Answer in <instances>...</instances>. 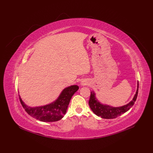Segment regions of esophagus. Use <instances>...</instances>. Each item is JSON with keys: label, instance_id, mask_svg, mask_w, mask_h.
I'll use <instances>...</instances> for the list:
<instances>
[{"label": "esophagus", "instance_id": "obj_1", "mask_svg": "<svg viewBox=\"0 0 153 153\" xmlns=\"http://www.w3.org/2000/svg\"><path fill=\"white\" fill-rule=\"evenodd\" d=\"M86 85V83L85 82H81V85Z\"/></svg>", "mask_w": 153, "mask_h": 153}]
</instances>
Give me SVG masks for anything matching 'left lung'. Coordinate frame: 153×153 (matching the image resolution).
I'll return each instance as SVG.
<instances>
[{
  "label": "left lung",
  "instance_id": "left-lung-1",
  "mask_svg": "<svg viewBox=\"0 0 153 153\" xmlns=\"http://www.w3.org/2000/svg\"><path fill=\"white\" fill-rule=\"evenodd\" d=\"M138 90V82H137V89L136 93L134 96L133 100L128 104L115 107L111 105L101 103L100 101L96 98V93L92 91H91V97L89 101V105L91 109L96 115L101 117L103 119H114L116 118L122 114L126 112L130 109L135 103L137 98Z\"/></svg>",
  "mask_w": 153,
  "mask_h": 153
}]
</instances>
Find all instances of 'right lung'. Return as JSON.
<instances>
[{"label": "right lung", "mask_w": 153, "mask_h": 153, "mask_svg": "<svg viewBox=\"0 0 153 153\" xmlns=\"http://www.w3.org/2000/svg\"><path fill=\"white\" fill-rule=\"evenodd\" d=\"M76 85L68 86L62 91L58 98L49 104L29 106L27 105L19 95L22 105L30 116L42 122H55L61 120L66 114L73 95L78 90Z\"/></svg>", "instance_id": "right-lung-1"}]
</instances>
